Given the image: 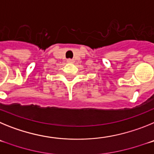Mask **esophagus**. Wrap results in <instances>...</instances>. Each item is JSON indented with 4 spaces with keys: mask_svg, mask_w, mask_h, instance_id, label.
<instances>
[{
    "mask_svg": "<svg viewBox=\"0 0 154 154\" xmlns=\"http://www.w3.org/2000/svg\"><path fill=\"white\" fill-rule=\"evenodd\" d=\"M67 62H69V63H72V62H74V60L72 59V58H69V59H67Z\"/></svg>",
    "mask_w": 154,
    "mask_h": 154,
    "instance_id": "1",
    "label": "esophagus"
}]
</instances>
